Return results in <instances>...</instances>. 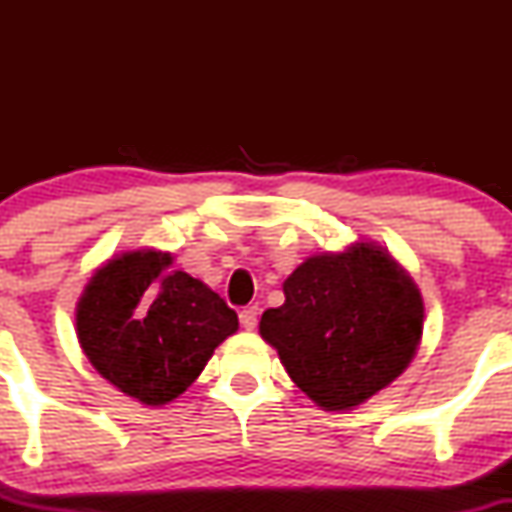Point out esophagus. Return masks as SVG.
Instances as JSON below:
<instances>
[{
    "label": "esophagus",
    "instance_id": "esophagus-1",
    "mask_svg": "<svg viewBox=\"0 0 512 512\" xmlns=\"http://www.w3.org/2000/svg\"><path fill=\"white\" fill-rule=\"evenodd\" d=\"M257 315H260V308H257V305L243 308V310H240V325H243L248 332L255 330V327H257Z\"/></svg>",
    "mask_w": 512,
    "mask_h": 512
}]
</instances>
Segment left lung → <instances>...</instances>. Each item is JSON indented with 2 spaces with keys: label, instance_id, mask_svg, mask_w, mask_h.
<instances>
[{
  "label": "left lung",
  "instance_id": "8db88e82",
  "mask_svg": "<svg viewBox=\"0 0 512 512\" xmlns=\"http://www.w3.org/2000/svg\"><path fill=\"white\" fill-rule=\"evenodd\" d=\"M260 334L291 380L325 411L354 409L407 370L424 332L414 279L375 243L308 257Z\"/></svg>",
  "mask_w": 512,
  "mask_h": 512
}]
</instances>
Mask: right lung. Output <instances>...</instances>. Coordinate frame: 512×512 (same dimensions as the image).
I'll use <instances>...</instances> for the list:
<instances>
[{"instance_id":"1","label":"right lung","mask_w":512,"mask_h":512,"mask_svg":"<svg viewBox=\"0 0 512 512\" xmlns=\"http://www.w3.org/2000/svg\"><path fill=\"white\" fill-rule=\"evenodd\" d=\"M170 267V252H122L96 269L76 303V337L91 366L149 407L180 397L238 330L219 293Z\"/></svg>"}]
</instances>
